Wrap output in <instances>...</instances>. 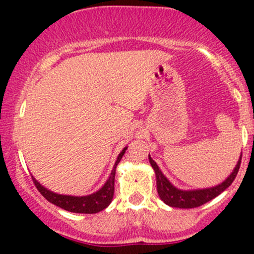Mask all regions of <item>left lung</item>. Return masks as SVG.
<instances>
[{"instance_id": "8db88e82", "label": "left lung", "mask_w": 254, "mask_h": 254, "mask_svg": "<svg viewBox=\"0 0 254 254\" xmlns=\"http://www.w3.org/2000/svg\"><path fill=\"white\" fill-rule=\"evenodd\" d=\"M241 158H242V156L240 157V161L237 162L234 172L230 175L226 181L222 182L219 186L212 187V188L198 189V190H181V189H177L176 187H173L170 183V181L162 175V172L158 168V166L156 165L155 161L148 155V160H150L151 166H152L156 173V181H157L156 184H157L158 195H160V198L162 199L165 204L172 207H181V209H191V207L203 205V204L207 203L211 199L216 198L225 189L229 188L232 184V182L235 181V178H236L238 170H240Z\"/></svg>"}]
</instances>
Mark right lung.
I'll return each instance as SVG.
<instances>
[{
  "label": "right lung",
  "instance_id": "add662e5",
  "mask_svg": "<svg viewBox=\"0 0 254 254\" xmlns=\"http://www.w3.org/2000/svg\"><path fill=\"white\" fill-rule=\"evenodd\" d=\"M125 150L122 151L119 153L117 158V162H115L114 167L111 173V177L107 181V183L99 189L96 193L91 194V195L87 196H71V195H61V194L53 193V191L48 190L47 188L39 184V182L35 181L33 178L35 187H37L38 190L40 191L43 196L47 199L48 201H50L54 205L61 207L64 210H67L71 212H78V214H96V212L102 211L103 209H106L109 204L112 203L113 195H114V179H115V168H117L118 163L122 160L123 155L125 153Z\"/></svg>",
  "mask_w": 254,
  "mask_h": 254
}]
</instances>
